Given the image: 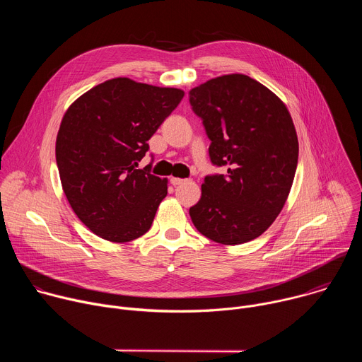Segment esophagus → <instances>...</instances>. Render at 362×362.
Masks as SVG:
<instances>
[{"label": "esophagus", "instance_id": "esophagus-1", "mask_svg": "<svg viewBox=\"0 0 362 362\" xmlns=\"http://www.w3.org/2000/svg\"><path fill=\"white\" fill-rule=\"evenodd\" d=\"M186 180L185 179H179V177H172L170 179V183L173 185V186H179V185H182V183H185Z\"/></svg>", "mask_w": 362, "mask_h": 362}]
</instances>
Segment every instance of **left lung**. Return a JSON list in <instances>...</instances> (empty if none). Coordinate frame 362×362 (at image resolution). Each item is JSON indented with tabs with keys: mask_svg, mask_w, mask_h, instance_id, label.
Here are the masks:
<instances>
[{
	"mask_svg": "<svg viewBox=\"0 0 362 362\" xmlns=\"http://www.w3.org/2000/svg\"><path fill=\"white\" fill-rule=\"evenodd\" d=\"M193 113L211 140L214 166L200 200L189 209L194 228L223 245L261 236L281 214L298 165V137L286 106L245 74L212 78L189 91Z\"/></svg>",
	"mask_w": 362,
	"mask_h": 362,
	"instance_id": "left-lung-1",
	"label": "left lung"
}]
</instances>
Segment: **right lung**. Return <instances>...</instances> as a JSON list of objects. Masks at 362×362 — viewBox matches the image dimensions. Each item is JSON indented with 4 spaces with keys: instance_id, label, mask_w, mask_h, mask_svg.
Instances as JSON below:
<instances>
[{
    "instance_id": "1",
    "label": "right lung",
    "mask_w": 362,
    "mask_h": 362,
    "mask_svg": "<svg viewBox=\"0 0 362 362\" xmlns=\"http://www.w3.org/2000/svg\"><path fill=\"white\" fill-rule=\"evenodd\" d=\"M183 90L117 77L78 97L66 112L56 160L78 219L110 242L144 235L168 194V180L137 169L147 140L177 107Z\"/></svg>"
}]
</instances>
